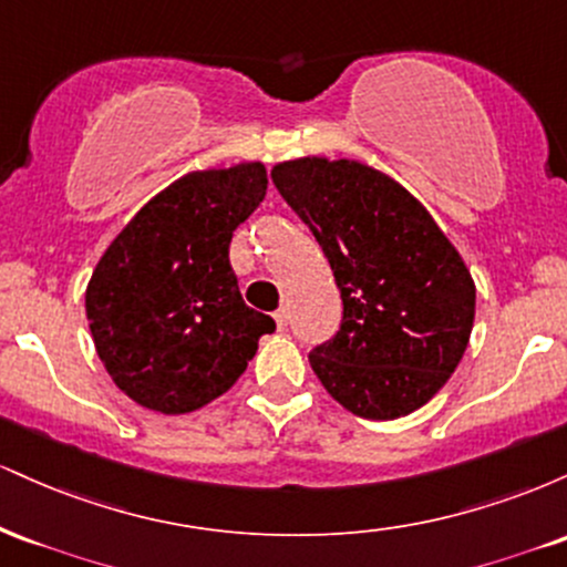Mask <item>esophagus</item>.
<instances>
[{"mask_svg": "<svg viewBox=\"0 0 567 567\" xmlns=\"http://www.w3.org/2000/svg\"><path fill=\"white\" fill-rule=\"evenodd\" d=\"M275 322H277L279 330L288 328V309H277L275 311Z\"/></svg>", "mask_w": 567, "mask_h": 567, "instance_id": "obj_1", "label": "esophagus"}]
</instances>
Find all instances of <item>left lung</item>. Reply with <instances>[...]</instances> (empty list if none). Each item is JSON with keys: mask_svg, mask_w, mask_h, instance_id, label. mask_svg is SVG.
Here are the masks:
<instances>
[{"mask_svg": "<svg viewBox=\"0 0 567 567\" xmlns=\"http://www.w3.org/2000/svg\"><path fill=\"white\" fill-rule=\"evenodd\" d=\"M271 181L341 290V328L309 354L317 379L362 419L426 405L472 336L477 292L458 250L413 194L354 159L282 162Z\"/></svg>", "mask_w": 567, "mask_h": 567, "instance_id": "left-lung-1", "label": "left lung"}]
</instances>
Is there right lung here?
Segmentation results:
<instances>
[{"label":"right lung","instance_id":"obj_1","mask_svg":"<svg viewBox=\"0 0 567 567\" xmlns=\"http://www.w3.org/2000/svg\"><path fill=\"white\" fill-rule=\"evenodd\" d=\"M266 167L188 173L148 199L97 261L87 292L103 368L138 405L192 413L229 392L275 330L239 296L231 234L266 197Z\"/></svg>","mask_w":567,"mask_h":567}]
</instances>
